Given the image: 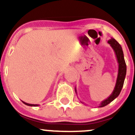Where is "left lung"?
Listing matches in <instances>:
<instances>
[{
  "instance_id": "1",
  "label": "left lung",
  "mask_w": 135,
  "mask_h": 135,
  "mask_svg": "<svg viewBox=\"0 0 135 135\" xmlns=\"http://www.w3.org/2000/svg\"><path fill=\"white\" fill-rule=\"evenodd\" d=\"M108 42L112 48L114 50V53H115L117 61L118 63V73L116 82H115V87H114V90H113L112 94L108 97V98L103 100V101H101V103H100L99 108H103L104 106L107 105L109 103H111L112 101H114L116 97H118L120 92H121L122 89L123 87L124 82L126 74V63H125L124 58V53L122 49V46L113 38L109 39L108 41ZM75 92L77 94V90H76V88H75Z\"/></svg>"
}]
</instances>
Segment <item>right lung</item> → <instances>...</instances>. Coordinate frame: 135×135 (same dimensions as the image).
<instances>
[{"instance_id":"1","label":"right lung","mask_w":135,"mask_h":135,"mask_svg":"<svg viewBox=\"0 0 135 135\" xmlns=\"http://www.w3.org/2000/svg\"><path fill=\"white\" fill-rule=\"evenodd\" d=\"M23 103H24L25 105H28V106H34V107H36V106H39L38 104H30V103H26V102H24V101H22Z\"/></svg>"}]
</instances>
